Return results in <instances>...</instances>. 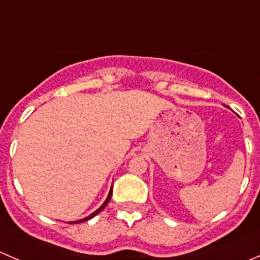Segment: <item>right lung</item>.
Wrapping results in <instances>:
<instances>
[{"instance_id":"right-lung-1","label":"right lung","mask_w":260,"mask_h":260,"mask_svg":"<svg viewBox=\"0 0 260 260\" xmlns=\"http://www.w3.org/2000/svg\"><path fill=\"white\" fill-rule=\"evenodd\" d=\"M112 192H113V190H112V188H111V191H109V195H108V198H107L106 203H104V204H103V205H102V206H101V208H99V209H98V210H96V211H94V212H93V214H91V215H89V216H88V217H84V219H81V220H78V221H75V222H69V224H79V222L86 221V220L91 219V217H93V216H95V215H96V214H99V212H101L102 210H103V209H104V208H106V206H107V204H108V203H109V200H111V198H112Z\"/></svg>"}]
</instances>
